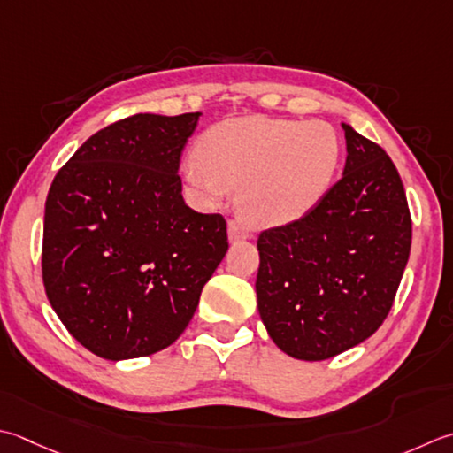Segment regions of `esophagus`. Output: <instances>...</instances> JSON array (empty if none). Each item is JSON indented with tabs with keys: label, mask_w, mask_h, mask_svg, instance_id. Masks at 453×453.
<instances>
[{
	"label": "esophagus",
	"mask_w": 453,
	"mask_h": 453,
	"mask_svg": "<svg viewBox=\"0 0 453 453\" xmlns=\"http://www.w3.org/2000/svg\"><path fill=\"white\" fill-rule=\"evenodd\" d=\"M227 235H229V242H243V239L250 237V229H247L242 221H229L227 224Z\"/></svg>",
	"instance_id": "34e87169"
}]
</instances>
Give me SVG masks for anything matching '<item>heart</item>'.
I'll use <instances>...</instances> for the list:
<instances>
[{
  "mask_svg": "<svg viewBox=\"0 0 453 453\" xmlns=\"http://www.w3.org/2000/svg\"><path fill=\"white\" fill-rule=\"evenodd\" d=\"M198 161L184 180L203 202L239 192V210L259 227L310 214L335 180L342 158L338 133L324 121L243 118L218 123L198 141Z\"/></svg>",
  "mask_w": 453,
  "mask_h": 453,
  "instance_id": "heart-1",
  "label": "heart"
}]
</instances>
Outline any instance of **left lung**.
Listing matches in <instances>:
<instances>
[{"mask_svg":"<svg viewBox=\"0 0 453 453\" xmlns=\"http://www.w3.org/2000/svg\"><path fill=\"white\" fill-rule=\"evenodd\" d=\"M343 176L318 206L257 239V308L271 340L303 361L373 335L393 306L412 224L391 158L348 123Z\"/></svg>","mask_w":453,"mask_h":453,"instance_id":"left-lung-1","label":"left lung"}]
</instances>
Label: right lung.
Instances as JSON below:
<instances>
[{
    "mask_svg": "<svg viewBox=\"0 0 453 453\" xmlns=\"http://www.w3.org/2000/svg\"><path fill=\"white\" fill-rule=\"evenodd\" d=\"M200 111L115 121L60 168L44 203L42 282L73 338L123 361L168 348L227 253L226 219L182 198Z\"/></svg>",
    "mask_w": 453,
    "mask_h": 453,
    "instance_id": "1",
    "label": "right lung"
}]
</instances>
